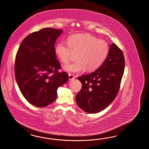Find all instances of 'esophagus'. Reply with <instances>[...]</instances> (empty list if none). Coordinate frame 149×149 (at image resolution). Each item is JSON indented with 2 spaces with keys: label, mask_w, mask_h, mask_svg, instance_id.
Returning a JSON list of instances; mask_svg holds the SVG:
<instances>
[{
  "label": "esophagus",
  "mask_w": 149,
  "mask_h": 149,
  "mask_svg": "<svg viewBox=\"0 0 149 149\" xmlns=\"http://www.w3.org/2000/svg\"><path fill=\"white\" fill-rule=\"evenodd\" d=\"M68 77H69V80H72L75 79V76H74L73 74L70 73L68 74Z\"/></svg>",
  "instance_id": "1"
}]
</instances>
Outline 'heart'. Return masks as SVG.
<instances>
[{
    "mask_svg": "<svg viewBox=\"0 0 149 149\" xmlns=\"http://www.w3.org/2000/svg\"><path fill=\"white\" fill-rule=\"evenodd\" d=\"M109 47L104 40H100L89 34H77L68 37L67 43L58 42L55 52L63 63L70 61L76 54L77 61L64 66L70 73L81 72L85 69L92 72L98 69L105 61Z\"/></svg>",
    "mask_w": 149,
    "mask_h": 149,
    "instance_id": "heart-1",
    "label": "heart"
}]
</instances>
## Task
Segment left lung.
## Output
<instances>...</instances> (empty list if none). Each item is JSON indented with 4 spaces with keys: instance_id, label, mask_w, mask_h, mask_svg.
<instances>
[{
    "instance_id": "left-lung-1",
    "label": "left lung",
    "mask_w": 149,
    "mask_h": 149,
    "mask_svg": "<svg viewBox=\"0 0 149 149\" xmlns=\"http://www.w3.org/2000/svg\"><path fill=\"white\" fill-rule=\"evenodd\" d=\"M124 66L122 51L115 43L111 44L107 58L101 66L93 73L78 77L82 86L76 96L80 108L95 113L108 107L118 93Z\"/></svg>"
}]
</instances>
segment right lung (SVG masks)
<instances>
[{"mask_svg": "<svg viewBox=\"0 0 149 149\" xmlns=\"http://www.w3.org/2000/svg\"><path fill=\"white\" fill-rule=\"evenodd\" d=\"M63 31L45 28L26 36L15 60V77L22 94L30 104L45 107L55 101L57 90L68 80L55 52V42Z\"/></svg>", "mask_w": 149, "mask_h": 149, "instance_id": "add662e5", "label": "right lung"}]
</instances>
